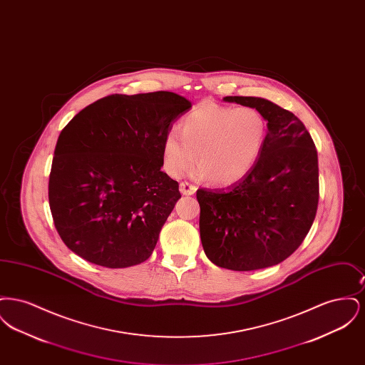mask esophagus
Wrapping results in <instances>:
<instances>
[{
	"instance_id": "obj_1",
	"label": "esophagus",
	"mask_w": 365,
	"mask_h": 365,
	"mask_svg": "<svg viewBox=\"0 0 365 365\" xmlns=\"http://www.w3.org/2000/svg\"><path fill=\"white\" fill-rule=\"evenodd\" d=\"M179 190H180L182 194H185V195H192L197 191V187L194 185L189 183V182H182L179 185Z\"/></svg>"
}]
</instances>
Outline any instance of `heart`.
<instances>
[{"label":"heart","mask_w":365,"mask_h":365,"mask_svg":"<svg viewBox=\"0 0 365 365\" xmlns=\"http://www.w3.org/2000/svg\"><path fill=\"white\" fill-rule=\"evenodd\" d=\"M179 134L168 133L163 140L164 171L178 178L195 160L200 178L208 176L210 183L228 186L256 165L268 137V122L253 106L204 103L180 120Z\"/></svg>","instance_id":"heart-1"}]
</instances>
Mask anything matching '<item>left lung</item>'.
I'll list each match as a JSON object with an SVG mask.
<instances>
[{"label":"left lung","mask_w":365,"mask_h":365,"mask_svg":"<svg viewBox=\"0 0 365 365\" xmlns=\"http://www.w3.org/2000/svg\"><path fill=\"white\" fill-rule=\"evenodd\" d=\"M259 109L268 137L252 171L227 189H198L200 235L217 267L253 271L292 256L309 232L319 202L312 137L294 113L259 97H225Z\"/></svg>","instance_id":"8db88e82"}]
</instances>
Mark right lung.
<instances>
[{
    "label": "right lung",
    "mask_w": 365,
    "mask_h": 365,
    "mask_svg": "<svg viewBox=\"0 0 365 365\" xmlns=\"http://www.w3.org/2000/svg\"><path fill=\"white\" fill-rule=\"evenodd\" d=\"M191 106L171 91L112 94L60 133L49 176L54 227L73 253L125 268L150 257L180 198L161 171L163 140Z\"/></svg>",
    "instance_id": "1"
}]
</instances>
